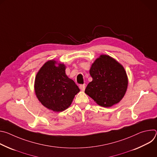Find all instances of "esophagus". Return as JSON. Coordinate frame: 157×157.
<instances>
[{"label":"esophagus","mask_w":157,"mask_h":157,"mask_svg":"<svg viewBox=\"0 0 157 157\" xmlns=\"http://www.w3.org/2000/svg\"><path fill=\"white\" fill-rule=\"evenodd\" d=\"M85 87H86V84H81V85L79 86V88H80V89H81V91H84Z\"/></svg>","instance_id":"1"}]
</instances>
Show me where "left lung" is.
<instances>
[{
  "label": "left lung",
  "mask_w": 157,
  "mask_h": 157,
  "mask_svg": "<svg viewBox=\"0 0 157 157\" xmlns=\"http://www.w3.org/2000/svg\"><path fill=\"white\" fill-rule=\"evenodd\" d=\"M93 81L85 93L98 104L111 107L118 103L126 92L128 79L123 66L113 58L101 55L92 64L89 71Z\"/></svg>",
  "instance_id": "obj_1"
}]
</instances>
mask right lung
Here are the masks:
<instances>
[{"label":"right lung","instance_id":"obj_1","mask_svg":"<svg viewBox=\"0 0 157 157\" xmlns=\"http://www.w3.org/2000/svg\"><path fill=\"white\" fill-rule=\"evenodd\" d=\"M48 61L41 67L35 81V91L38 100L47 108L61 112L68 108L79 89L65 73L63 64L55 66Z\"/></svg>","mask_w":157,"mask_h":157}]
</instances>
